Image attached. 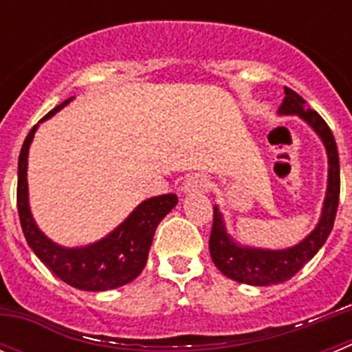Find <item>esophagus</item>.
<instances>
[{"label": "esophagus", "instance_id": "obj_1", "mask_svg": "<svg viewBox=\"0 0 352 352\" xmlns=\"http://www.w3.org/2000/svg\"><path fill=\"white\" fill-rule=\"evenodd\" d=\"M208 186H210V179L201 173L190 174L188 178L185 179L183 183V190L185 192H204L208 190Z\"/></svg>", "mask_w": 352, "mask_h": 352}]
</instances>
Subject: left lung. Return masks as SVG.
Segmentation results:
<instances>
[{
  "label": "left lung",
  "instance_id": "obj_1",
  "mask_svg": "<svg viewBox=\"0 0 352 352\" xmlns=\"http://www.w3.org/2000/svg\"><path fill=\"white\" fill-rule=\"evenodd\" d=\"M280 114H298L303 118L322 139L328 151V192L321 220L317 227L296 247L287 250H263V248L239 247L226 232L219 208H213V227L210 234V254L214 266L226 276L248 285H272L289 280L305 264L316 256L324 245L333 229L340 197V164H338L337 142L328 123L321 114L309 107L303 96L294 89L285 88V98L280 105Z\"/></svg>",
  "mask_w": 352,
  "mask_h": 352
}]
</instances>
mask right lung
Listing matches in <instances>:
<instances>
[{"label":"right lung","instance_id":"right-lung-1","mask_svg":"<svg viewBox=\"0 0 352 352\" xmlns=\"http://www.w3.org/2000/svg\"><path fill=\"white\" fill-rule=\"evenodd\" d=\"M68 102L70 98L52 109L40 121L47 120ZM36 126L38 125L30 130L19 153L17 211L28 245L58 278L72 287L82 291H107L129 284L144 270L155 229L176 206L178 197L174 194H164L148 199L135 208V211L116 231L100 239L98 243L82 248H63L52 243L51 239L40 232L28 206V151Z\"/></svg>","mask_w":352,"mask_h":352}]
</instances>
